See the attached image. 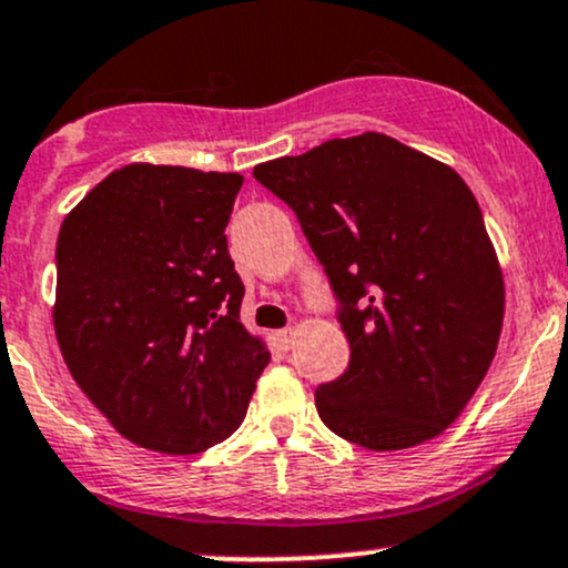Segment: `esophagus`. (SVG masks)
I'll return each mask as SVG.
<instances>
[{"mask_svg": "<svg viewBox=\"0 0 568 568\" xmlns=\"http://www.w3.org/2000/svg\"><path fill=\"white\" fill-rule=\"evenodd\" d=\"M295 335H297V327H286L278 333V337H282V346L284 348H292L295 346Z\"/></svg>", "mask_w": 568, "mask_h": 568, "instance_id": "obj_1", "label": "esophagus"}]
</instances>
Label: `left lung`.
<instances>
[{
  "mask_svg": "<svg viewBox=\"0 0 568 568\" xmlns=\"http://www.w3.org/2000/svg\"><path fill=\"white\" fill-rule=\"evenodd\" d=\"M297 214L341 303L346 373L316 388L348 443L403 450L443 435L486 378L505 278L473 190L386 133L254 165Z\"/></svg>",
  "mask_w": 568,
  "mask_h": 568,
  "instance_id": "obj_1",
  "label": "left lung"
}]
</instances>
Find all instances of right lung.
Returning a JSON list of instances; mask_svg holds the SVG:
<instances>
[{
  "label": "right lung",
  "mask_w": 568,
  "mask_h": 568,
  "mask_svg": "<svg viewBox=\"0 0 568 568\" xmlns=\"http://www.w3.org/2000/svg\"><path fill=\"white\" fill-rule=\"evenodd\" d=\"M244 176L112 171L63 220L53 327L69 373L133 445L169 456L239 429L271 352L241 324L227 220Z\"/></svg>",
  "instance_id": "1"
}]
</instances>
